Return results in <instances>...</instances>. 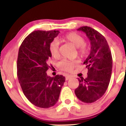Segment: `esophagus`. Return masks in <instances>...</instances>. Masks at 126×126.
<instances>
[{"mask_svg": "<svg viewBox=\"0 0 126 126\" xmlns=\"http://www.w3.org/2000/svg\"><path fill=\"white\" fill-rule=\"evenodd\" d=\"M71 78H72L71 76H70V75H67V76H66V80H69V79H71Z\"/></svg>", "mask_w": 126, "mask_h": 126, "instance_id": "34e87169", "label": "esophagus"}]
</instances>
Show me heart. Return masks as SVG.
I'll use <instances>...</instances> for the list:
<instances>
[{"mask_svg":"<svg viewBox=\"0 0 126 126\" xmlns=\"http://www.w3.org/2000/svg\"><path fill=\"white\" fill-rule=\"evenodd\" d=\"M62 40L65 42L69 43L76 48H78V55L80 57H85L88 53V48L85 44L83 37L79 34L75 32H70L65 35ZM59 43L56 41H53L49 45V51L50 54L55 59L58 58L59 56ZM78 64L77 62L63 61L59 64V67L62 70L66 72H72L74 67Z\"/></svg>","mask_w":126,"mask_h":126,"instance_id":"heart-1","label":"heart"}]
</instances>
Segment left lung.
I'll use <instances>...</instances> for the list:
<instances>
[{
  "mask_svg": "<svg viewBox=\"0 0 126 126\" xmlns=\"http://www.w3.org/2000/svg\"><path fill=\"white\" fill-rule=\"evenodd\" d=\"M77 30L86 34L91 46L89 55L83 62L88 70V76L78 78L79 85L75 92L80 101L92 103L102 97L107 89L112 72V55L106 39L99 32L87 26Z\"/></svg>",
  "mask_w": 126,
  "mask_h": 126,
  "instance_id": "left-lung-1",
  "label": "left lung"
}]
</instances>
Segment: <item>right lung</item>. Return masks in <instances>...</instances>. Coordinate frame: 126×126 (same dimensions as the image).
I'll return each mask as SVG.
<instances>
[{
    "mask_svg": "<svg viewBox=\"0 0 126 126\" xmlns=\"http://www.w3.org/2000/svg\"><path fill=\"white\" fill-rule=\"evenodd\" d=\"M59 31H35L24 39L19 49L17 75L23 92L32 104L48 108L57 103L65 82L63 75L50 77L47 70L51 57L49 45Z\"/></svg>",
    "mask_w": 126,
    "mask_h": 126,
    "instance_id": "right-lung-1",
    "label": "right lung"
}]
</instances>
